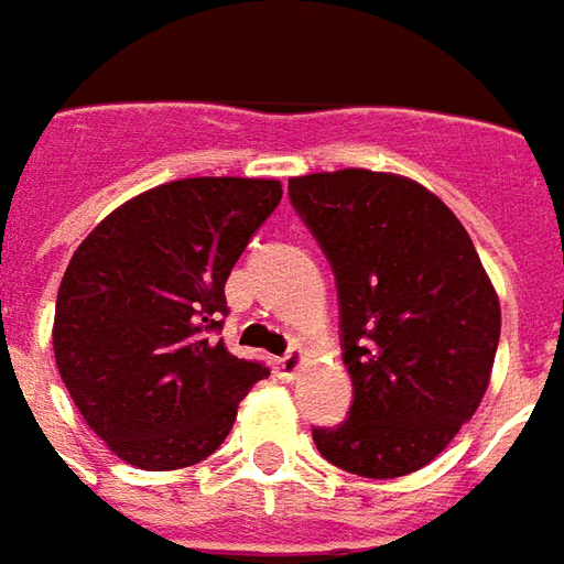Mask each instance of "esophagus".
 Masks as SVG:
<instances>
[{
  "instance_id": "1",
  "label": "esophagus",
  "mask_w": 564,
  "mask_h": 564,
  "mask_svg": "<svg viewBox=\"0 0 564 564\" xmlns=\"http://www.w3.org/2000/svg\"><path fill=\"white\" fill-rule=\"evenodd\" d=\"M303 365H306V352H303L301 346H294L289 355H282V358L275 361V370H279V377L282 379H294L301 373Z\"/></svg>"
}]
</instances>
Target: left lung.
<instances>
[{
	"label": "left lung",
	"mask_w": 564,
	"mask_h": 564,
	"mask_svg": "<svg viewBox=\"0 0 564 564\" xmlns=\"http://www.w3.org/2000/svg\"><path fill=\"white\" fill-rule=\"evenodd\" d=\"M294 209L337 273L355 401L313 429L330 465L370 480L434 462L477 413L501 303L453 209L406 175L337 170L289 178Z\"/></svg>",
	"instance_id": "left-lung-1"
}]
</instances>
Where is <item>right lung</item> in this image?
Listing matches in <instances>:
<instances>
[{"mask_svg":"<svg viewBox=\"0 0 564 564\" xmlns=\"http://www.w3.org/2000/svg\"><path fill=\"white\" fill-rule=\"evenodd\" d=\"M279 199V178H178L121 203L72 254L54 358L84 422L127 465L209 458L270 377L212 330L227 315V275Z\"/></svg>","mask_w":564,"mask_h":564,"instance_id":"add662e5","label":"right lung"}]
</instances>
